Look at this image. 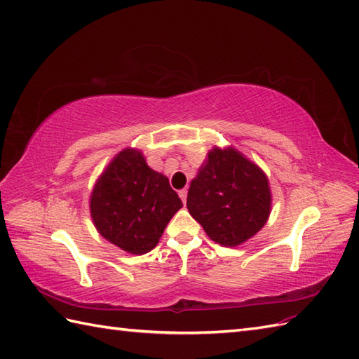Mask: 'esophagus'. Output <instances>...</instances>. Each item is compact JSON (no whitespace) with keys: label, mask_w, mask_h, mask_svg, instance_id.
I'll return each instance as SVG.
<instances>
[{"label":"esophagus","mask_w":359,"mask_h":359,"mask_svg":"<svg viewBox=\"0 0 359 359\" xmlns=\"http://www.w3.org/2000/svg\"><path fill=\"white\" fill-rule=\"evenodd\" d=\"M179 196H180V199H182V202H187V189L184 188V189H180V191H179Z\"/></svg>","instance_id":"1"}]
</instances>
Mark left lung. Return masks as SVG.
<instances>
[{
  "instance_id": "obj_1",
  "label": "left lung",
  "mask_w": 359,
  "mask_h": 359,
  "mask_svg": "<svg viewBox=\"0 0 359 359\" xmlns=\"http://www.w3.org/2000/svg\"><path fill=\"white\" fill-rule=\"evenodd\" d=\"M187 207L211 241L238 247L270 217L269 179L236 148L215 147L189 184Z\"/></svg>"
}]
</instances>
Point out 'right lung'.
I'll use <instances>...</instances> for the list:
<instances>
[{
  "mask_svg": "<svg viewBox=\"0 0 359 359\" xmlns=\"http://www.w3.org/2000/svg\"><path fill=\"white\" fill-rule=\"evenodd\" d=\"M182 208L166 175L148 166L142 151L125 148L97 179L90 217L103 238L131 255H144Z\"/></svg>",
  "mask_w": 359,
  "mask_h": 359,
  "instance_id": "1",
  "label": "right lung"
}]
</instances>
